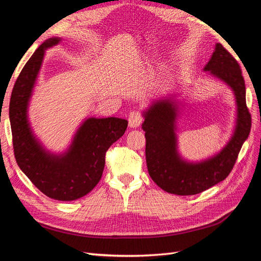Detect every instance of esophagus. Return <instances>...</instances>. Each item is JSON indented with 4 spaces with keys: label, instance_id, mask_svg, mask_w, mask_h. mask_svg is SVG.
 Returning <instances> with one entry per match:
<instances>
[{
    "label": "esophagus",
    "instance_id": "esophagus-1",
    "mask_svg": "<svg viewBox=\"0 0 261 261\" xmlns=\"http://www.w3.org/2000/svg\"><path fill=\"white\" fill-rule=\"evenodd\" d=\"M143 123V116L138 111H133L128 115V125L132 128H136Z\"/></svg>",
    "mask_w": 261,
    "mask_h": 261
}]
</instances>
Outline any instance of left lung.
Segmentation results:
<instances>
[{
  "label": "left lung",
  "instance_id": "obj_1",
  "mask_svg": "<svg viewBox=\"0 0 261 261\" xmlns=\"http://www.w3.org/2000/svg\"><path fill=\"white\" fill-rule=\"evenodd\" d=\"M231 87L238 105L235 132L215 156L198 163L184 161L176 149V103L171 98L156 100L144 113L141 128L146 136V161L150 177L163 191L189 196L202 193L230 174L244 141L248 138L251 115L246 106V88L241 66L221 43L203 68Z\"/></svg>",
  "mask_w": 261,
  "mask_h": 261
}]
</instances>
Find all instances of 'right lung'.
Here are the masks:
<instances>
[{
	"label": "right lung",
	"mask_w": 261,
	"mask_h": 261,
	"mask_svg": "<svg viewBox=\"0 0 261 261\" xmlns=\"http://www.w3.org/2000/svg\"><path fill=\"white\" fill-rule=\"evenodd\" d=\"M60 38L45 40L21 69L10 101V121L15 159L20 170L39 191L55 200L70 201L90 193L103 173L106 153L127 128L118 117L86 120L64 154L49 153L30 128L27 108L44 51L58 44Z\"/></svg>",
	"instance_id": "1"
}]
</instances>
